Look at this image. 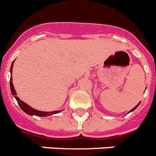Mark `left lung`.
I'll return each instance as SVG.
<instances>
[{"instance_id":"left-lung-1","label":"left lung","mask_w":156,"mask_h":156,"mask_svg":"<svg viewBox=\"0 0 156 156\" xmlns=\"http://www.w3.org/2000/svg\"><path fill=\"white\" fill-rule=\"evenodd\" d=\"M139 104H140V103H139ZM139 104H138V105H137L136 106V107H134V108H133V109H132V110H131V111H130V112H132V111L135 110V109H136V107H137V106H138V105H139Z\"/></svg>"}]
</instances>
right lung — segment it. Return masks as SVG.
I'll return each mask as SVG.
<instances>
[{"label":"right lung","instance_id":"add662e5","mask_svg":"<svg viewBox=\"0 0 156 156\" xmlns=\"http://www.w3.org/2000/svg\"><path fill=\"white\" fill-rule=\"evenodd\" d=\"M13 62L12 63V66L11 68H10V72H12V65H13ZM12 76L11 78H10V89H11V92L13 96H15L16 100L17 101V103L19 105V106L20 107L22 110L23 112H25L28 115H36V116H50V115H52V114H55V113H58L60 112L61 111H52V112H43V111H39V110H36V109H34L33 108H31V106H29L28 105H27L26 103H24L23 101H22L21 100H20V98L18 97H16V93L15 91V89L13 87V85H12Z\"/></svg>","mask_w":156,"mask_h":156}]
</instances>
